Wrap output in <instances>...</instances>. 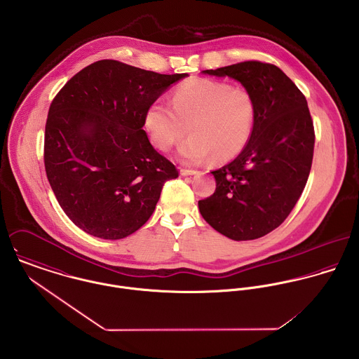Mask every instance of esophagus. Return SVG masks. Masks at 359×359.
I'll return each instance as SVG.
<instances>
[{
    "instance_id": "esophagus-1",
    "label": "esophagus",
    "mask_w": 359,
    "mask_h": 359,
    "mask_svg": "<svg viewBox=\"0 0 359 359\" xmlns=\"http://www.w3.org/2000/svg\"><path fill=\"white\" fill-rule=\"evenodd\" d=\"M180 172H181V175H184V177L196 174V171H195V170H189V168H181V170H180Z\"/></svg>"
}]
</instances>
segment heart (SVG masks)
Masks as SVG:
<instances>
[{"label":"heart","instance_id":"heart-1","mask_svg":"<svg viewBox=\"0 0 359 359\" xmlns=\"http://www.w3.org/2000/svg\"><path fill=\"white\" fill-rule=\"evenodd\" d=\"M171 105L156 100L145 111L144 124L156 149L168 152L188 133L180 149L188 164L211 157L224 163L241 154L250 141L256 118L253 95L229 83L196 79L182 83L171 94Z\"/></svg>","mask_w":359,"mask_h":359}]
</instances>
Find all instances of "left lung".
<instances>
[{
	"label": "left lung",
	"mask_w": 359,
	"mask_h": 359,
	"mask_svg": "<svg viewBox=\"0 0 359 359\" xmlns=\"http://www.w3.org/2000/svg\"><path fill=\"white\" fill-rule=\"evenodd\" d=\"M203 73L238 80L255 98L256 118L246 148L211 171L215 192L199 210L224 236L258 239L287 218L307 184L315 144L307 100L271 63L246 60Z\"/></svg>",
	"instance_id": "left-lung-1"
}]
</instances>
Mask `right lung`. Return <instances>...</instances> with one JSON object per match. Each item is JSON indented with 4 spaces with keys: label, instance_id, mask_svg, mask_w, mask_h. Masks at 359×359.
<instances>
[{
    "label": "right lung",
    "instance_id": "obj_1",
    "mask_svg": "<svg viewBox=\"0 0 359 359\" xmlns=\"http://www.w3.org/2000/svg\"><path fill=\"white\" fill-rule=\"evenodd\" d=\"M187 76L103 59L56 94L46 124V172L57 203L80 229L123 239L154 214L164 182L178 170L151 145L144 117Z\"/></svg>",
    "mask_w": 359,
    "mask_h": 359
}]
</instances>
